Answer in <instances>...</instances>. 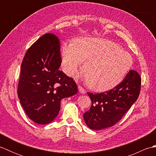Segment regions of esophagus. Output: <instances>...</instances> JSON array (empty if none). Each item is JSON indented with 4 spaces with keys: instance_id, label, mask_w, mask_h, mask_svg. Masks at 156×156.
<instances>
[{
    "instance_id": "esophagus-1",
    "label": "esophagus",
    "mask_w": 156,
    "mask_h": 156,
    "mask_svg": "<svg viewBox=\"0 0 156 156\" xmlns=\"http://www.w3.org/2000/svg\"><path fill=\"white\" fill-rule=\"evenodd\" d=\"M78 90H79V91H80V92H81L82 94H85L86 93L85 90L81 87V86H78Z\"/></svg>"
}]
</instances>
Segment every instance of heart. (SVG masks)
I'll use <instances>...</instances> for the list:
<instances>
[{"label":"heart","instance_id":"heart-1","mask_svg":"<svg viewBox=\"0 0 156 156\" xmlns=\"http://www.w3.org/2000/svg\"><path fill=\"white\" fill-rule=\"evenodd\" d=\"M62 67L69 76L80 68L88 87L96 91L113 88L123 80L133 65L128 52L115 43L102 38H82L74 43H64L61 47Z\"/></svg>","mask_w":156,"mask_h":156}]
</instances>
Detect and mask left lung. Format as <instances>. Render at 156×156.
Listing matches in <instances>:
<instances>
[{
  "mask_svg": "<svg viewBox=\"0 0 156 156\" xmlns=\"http://www.w3.org/2000/svg\"><path fill=\"white\" fill-rule=\"evenodd\" d=\"M141 85V76L131 69L123 80L111 90L97 94L87 92L92 105L83 115L86 124L94 130L115 125L137 101Z\"/></svg>",
  "mask_w": 156,
  "mask_h": 156,
  "instance_id": "obj_1",
  "label": "left lung"
}]
</instances>
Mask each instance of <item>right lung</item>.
I'll return each instance as SVG.
<instances>
[{"instance_id": "1", "label": "right lung", "mask_w": 156, "mask_h": 156, "mask_svg": "<svg viewBox=\"0 0 156 156\" xmlns=\"http://www.w3.org/2000/svg\"><path fill=\"white\" fill-rule=\"evenodd\" d=\"M61 64L60 42L52 34L38 39L23 59L17 94L25 113L36 123L53 121L62 99L78 92L74 79L59 69Z\"/></svg>"}]
</instances>
